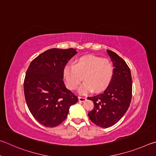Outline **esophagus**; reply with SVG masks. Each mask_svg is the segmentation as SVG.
<instances>
[{"instance_id":"1","label":"esophagus","mask_w":156,"mask_h":156,"mask_svg":"<svg viewBox=\"0 0 156 156\" xmlns=\"http://www.w3.org/2000/svg\"><path fill=\"white\" fill-rule=\"evenodd\" d=\"M79 101L81 102H83V101H85L86 100V97H79Z\"/></svg>"}]
</instances>
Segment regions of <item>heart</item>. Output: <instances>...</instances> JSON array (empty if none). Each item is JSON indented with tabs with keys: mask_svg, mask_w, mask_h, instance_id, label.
I'll use <instances>...</instances> for the list:
<instances>
[{
	"mask_svg": "<svg viewBox=\"0 0 156 156\" xmlns=\"http://www.w3.org/2000/svg\"><path fill=\"white\" fill-rule=\"evenodd\" d=\"M63 73L66 86L70 90L77 88L83 79L85 81L79 92L85 94L93 90L101 92L107 88L112 80L114 68L108 59L89 55L81 57L75 65L66 64Z\"/></svg>",
	"mask_w": 156,
	"mask_h": 156,
	"instance_id": "heart-1",
	"label": "heart"
}]
</instances>
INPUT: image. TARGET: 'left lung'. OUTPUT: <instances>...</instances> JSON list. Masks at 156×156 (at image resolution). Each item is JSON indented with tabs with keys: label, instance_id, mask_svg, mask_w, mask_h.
Segmentation results:
<instances>
[{
	"label": "left lung",
	"instance_id": "obj_1",
	"mask_svg": "<svg viewBox=\"0 0 156 156\" xmlns=\"http://www.w3.org/2000/svg\"><path fill=\"white\" fill-rule=\"evenodd\" d=\"M114 66L113 77L102 93L88 97L94 107L89 119L97 126L108 128L119 121L129 107L132 94V80L129 66L114 52L107 50Z\"/></svg>",
	"mask_w": 156,
	"mask_h": 156
}]
</instances>
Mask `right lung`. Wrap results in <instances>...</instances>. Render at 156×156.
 Instances as JSON below:
<instances>
[{
  "instance_id": "obj_1",
  "label": "right lung",
  "mask_w": 156,
  "mask_h": 156,
  "mask_svg": "<svg viewBox=\"0 0 156 156\" xmlns=\"http://www.w3.org/2000/svg\"><path fill=\"white\" fill-rule=\"evenodd\" d=\"M77 53L76 49L51 48L31 62L24 81V97L29 111L45 127H56L64 121L71 105L78 101L66 88L63 71Z\"/></svg>"
}]
</instances>
